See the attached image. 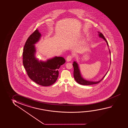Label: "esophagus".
Returning <instances> with one entry per match:
<instances>
[{
    "mask_svg": "<svg viewBox=\"0 0 128 128\" xmlns=\"http://www.w3.org/2000/svg\"><path fill=\"white\" fill-rule=\"evenodd\" d=\"M73 58V56L72 55H68V56L66 57V60L67 62H70L72 59Z\"/></svg>",
    "mask_w": 128,
    "mask_h": 128,
    "instance_id": "1",
    "label": "esophagus"
}]
</instances>
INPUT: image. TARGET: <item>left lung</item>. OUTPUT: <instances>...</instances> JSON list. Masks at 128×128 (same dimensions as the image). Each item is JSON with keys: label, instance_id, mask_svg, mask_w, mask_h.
Masks as SVG:
<instances>
[{"label": "left lung", "instance_id": "left-lung-1", "mask_svg": "<svg viewBox=\"0 0 128 128\" xmlns=\"http://www.w3.org/2000/svg\"><path fill=\"white\" fill-rule=\"evenodd\" d=\"M99 36L100 38H103V39L104 40H106V43L107 44L108 46V43L107 41L106 40V38H104V35L100 33V32H99ZM73 65L74 66V78L75 80L76 81V82H78V83L82 84V85H92V84H96L98 83L99 82H100L101 80H102L104 77L106 76V75L107 74L108 72L106 74V75L104 76V77L102 78V79L101 80H99L98 82H90V81H88V80H85L84 79L82 78L81 75H80V70L79 69L78 66V64L76 62H74V63L73 64Z\"/></svg>", "mask_w": 128, "mask_h": 128}]
</instances>
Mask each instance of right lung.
<instances>
[{
	"mask_svg": "<svg viewBox=\"0 0 128 128\" xmlns=\"http://www.w3.org/2000/svg\"><path fill=\"white\" fill-rule=\"evenodd\" d=\"M41 36L38 29L26 40L22 53V62L29 78L40 85L48 86L56 82L58 78V70L65 62L62 57L56 56L46 62H39L35 57L34 45Z\"/></svg>",
	"mask_w": 128,
	"mask_h": 128,
	"instance_id": "1",
	"label": "right lung"
}]
</instances>
